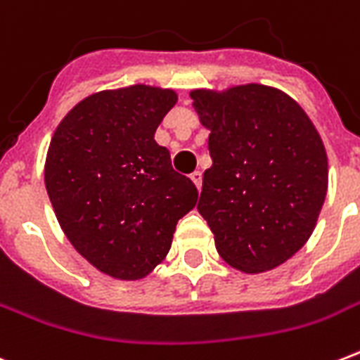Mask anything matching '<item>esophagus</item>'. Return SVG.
Masks as SVG:
<instances>
[{
    "instance_id": "1",
    "label": "esophagus",
    "mask_w": 360,
    "mask_h": 360,
    "mask_svg": "<svg viewBox=\"0 0 360 360\" xmlns=\"http://www.w3.org/2000/svg\"><path fill=\"white\" fill-rule=\"evenodd\" d=\"M191 179L192 183L196 185L198 191H200V188H202V172H194V174H191Z\"/></svg>"
}]
</instances>
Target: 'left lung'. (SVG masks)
Here are the masks:
<instances>
[{
    "instance_id": "obj_1",
    "label": "left lung",
    "mask_w": 360,
    "mask_h": 360,
    "mask_svg": "<svg viewBox=\"0 0 360 360\" xmlns=\"http://www.w3.org/2000/svg\"><path fill=\"white\" fill-rule=\"evenodd\" d=\"M213 166L198 211L224 262L263 273L290 259L308 237L327 194V153L304 110L274 87L196 89Z\"/></svg>"
}]
</instances>
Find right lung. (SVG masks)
<instances>
[{"label":"right lung","instance_id":"right-lung-1","mask_svg":"<svg viewBox=\"0 0 360 360\" xmlns=\"http://www.w3.org/2000/svg\"><path fill=\"white\" fill-rule=\"evenodd\" d=\"M172 89L130 86L78 103L48 147L44 183L61 230L98 271L143 278L162 262L198 191L155 141Z\"/></svg>","mask_w":360,"mask_h":360}]
</instances>
